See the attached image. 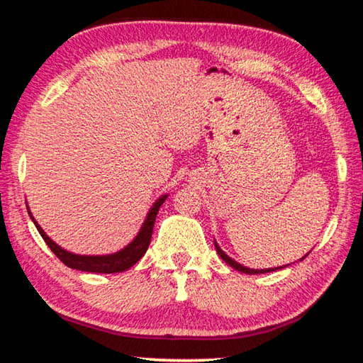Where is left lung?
I'll return each instance as SVG.
<instances>
[{"label":"left lung","mask_w":363,"mask_h":363,"mask_svg":"<svg viewBox=\"0 0 363 363\" xmlns=\"http://www.w3.org/2000/svg\"><path fill=\"white\" fill-rule=\"evenodd\" d=\"M214 244H216V250H217V253L220 255V258H222L226 264L228 266H231L233 269H236V271H239V272H242V274H250V275H257V274H266V272H272V271H280V269H285L286 267V264L285 266H280V267H269V269H250V267H245V266H242V264H239L238 261H234L233 258H230L228 255H226L222 248L218 247V244L214 240ZM310 253V252H308ZM308 253L305 255L303 258H301L299 261H302V259H305L308 257ZM289 266V264H288Z\"/></svg>","instance_id":"8db88e82"}]
</instances>
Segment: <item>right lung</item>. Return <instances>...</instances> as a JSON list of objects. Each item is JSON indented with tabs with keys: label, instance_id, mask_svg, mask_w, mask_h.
<instances>
[{
	"label": "right lung",
	"instance_id": "add662e5",
	"mask_svg": "<svg viewBox=\"0 0 363 363\" xmlns=\"http://www.w3.org/2000/svg\"><path fill=\"white\" fill-rule=\"evenodd\" d=\"M167 196L168 195H162L159 200L151 206V209H149L143 225H141L138 234L133 238L132 242L127 244L124 248H121L119 252L110 253V255H77V253L64 250L62 247L53 242V240L47 236V233L40 228V225L35 222V218L33 217L28 204H26V209L42 239H44L45 244L50 247V250H52L67 267L77 269V271H83V272L116 274V272H124L127 269H130L133 264H137V262L141 259V257L146 253L149 244H151L155 217H157L160 206L167 200Z\"/></svg>",
	"mask_w": 363,
	"mask_h": 363
}]
</instances>
